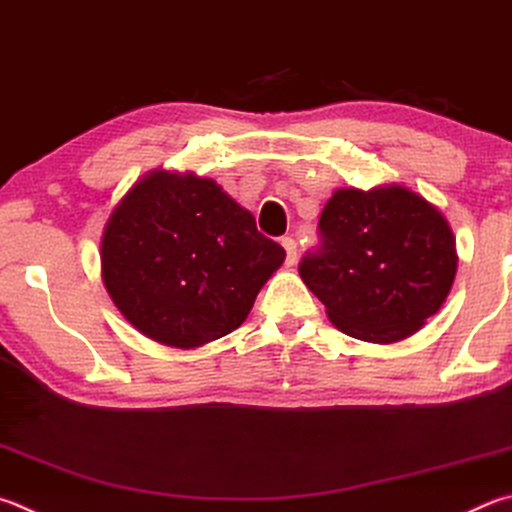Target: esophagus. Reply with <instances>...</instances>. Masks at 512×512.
<instances>
[{
	"label": "esophagus",
	"instance_id": "obj_1",
	"mask_svg": "<svg viewBox=\"0 0 512 512\" xmlns=\"http://www.w3.org/2000/svg\"><path fill=\"white\" fill-rule=\"evenodd\" d=\"M282 246L286 250V264L293 266L297 259V241L293 237H282Z\"/></svg>",
	"mask_w": 512,
	"mask_h": 512
}]
</instances>
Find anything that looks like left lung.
<instances>
[{
    "label": "left lung",
    "mask_w": 512,
    "mask_h": 512,
    "mask_svg": "<svg viewBox=\"0 0 512 512\" xmlns=\"http://www.w3.org/2000/svg\"><path fill=\"white\" fill-rule=\"evenodd\" d=\"M318 230L320 246L302 257L300 275L351 338H410L450 293L459 262L452 230L412 190L333 192Z\"/></svg>",
    "instance_id": "left-lung-1"
}]
</instances>
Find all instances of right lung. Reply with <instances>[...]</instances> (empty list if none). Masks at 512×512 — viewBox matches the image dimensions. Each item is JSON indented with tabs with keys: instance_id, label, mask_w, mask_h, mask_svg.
Wrapping results in <instances>:
<instances>
[{
	"instance_id": "right-lung-1",
	"label": "right lung",
	"mask_w": 512,
	"mask_h": 512,
	"mask_svg": "<svg viewBox=\"0 0 512 512\" xmlns=\"http://www.w3.org/2000/svg\"><path fill=\"white\" fill-rule=\"evenodd\" d=\"M284 257L215 181L163 170L125 194L100 244L102 282L118 311L179 349L235 331Z\"/></svg>"
}]
</instances>
